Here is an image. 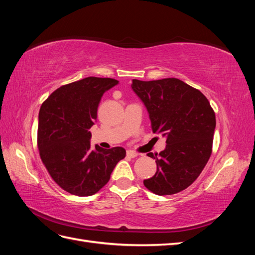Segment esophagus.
<instances>
[{"label": "esophagus", "mask_w": 255, "mask_h": 255, "mask_svg": "<svg viewBox=\"0 0 255 255\" xmlns=\"http://www.w3.org/2000/svg\"><path fill=\"white\" fill-rule=\"evenodd\" d=\"M127 155H128V157L134 158V157L138 156V153H136V152L133 151V150H128V151H127Z\"/></svg>", "instance_id": "obj_1"}]
</instances>
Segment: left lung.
<instances>
[{"instance_id": "left-lung-1", "label": "left lung", "mask_w": 255, "mask_h": 255, "mask_svg": "<svg viewBox=\"0 0 255 255\" xmlns=\"http://www.w3.org/2000/svg\"><path fill=\"white\" fill-rule=\"evenodd\" d=\"M132 89L148 110L153 133L167 138L164 151L148 154L157 170L144 186L158 196L177 194L197 180L211 157L215 112L201 91L179 79L133 80Z\"/></svg>"}]
</instances>
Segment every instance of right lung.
Returning a JSON list of instances; mask_svg holds the SVG:
<instances>
[{
    "mask_svg": "<svg viewBox=\"0 0 255 255\" xmlns=\"http://www.w3.org/2000/svg\"><path fill=\"white\" fill-rule=\"evenodd\" d=\"M119 82L89 78L64 85L42 103L38 117L37 144L40 158L60 188L71 195H95L111 179L116 165L126 157L121 146H90V128L106 90Z\"/></svg>",
    "mask_w": 255,
    "mask_h": 255,
    "instance_id": "1",
    "label": "right lung"
}]
</instances>
